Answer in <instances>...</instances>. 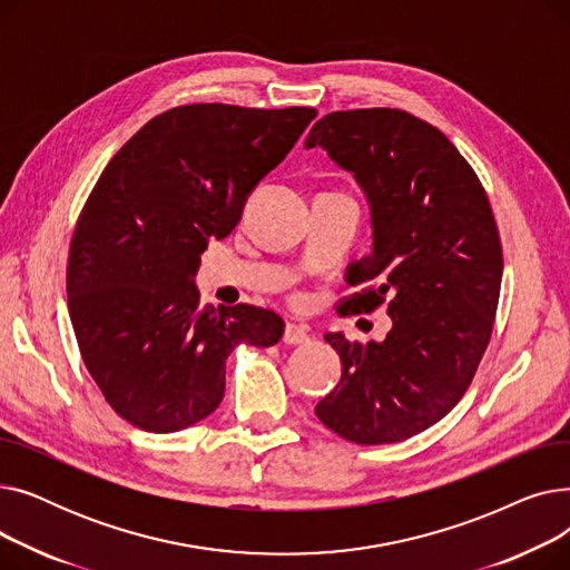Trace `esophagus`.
Wrapping results in <instances>:
<instances>
[{
  "label": "esophagus",
  "instance_id": "1",
  "mask_svg": "<svg viewBox=\"0 0 570 570\" xmlns=\"http://www.w3.org/2000/svg\"><path fill=\"white\" fill-rule=\"evenodd\" d=\"M309 342V331L305 325H295V323H286L284 327V344H305Z\"/></svg>",
  "mask_w": 570,
  "mask_h": 570
}]
</instances>
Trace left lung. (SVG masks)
<instances>
[{
  "label": "left lung",
  "mask_w": 570,
  "mask_h": 570,
  "mask_svg": "<svg viewBox=\"0 0 570 570\" xmlns=\"http://www.w3.org/2000/svg\"><path fill=\"white\" fill-rule=\"evenodd\" d=\"M305 147H323L363 189L372 252L346 267L367 284L344 303L393 318L383 342L327 333L342 379L316 404L318 421L346 441H404L439 423L490 344L503 254L481 179L436 127L397 108L321 117Z\"/></svg>",
  "instance_id": "left-lung-1"
}]
</instances>
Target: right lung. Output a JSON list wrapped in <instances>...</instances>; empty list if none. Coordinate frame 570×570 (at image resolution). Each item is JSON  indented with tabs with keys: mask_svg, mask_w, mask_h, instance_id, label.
<instances>
[{
	"mask_svg": "<svg viewBox=\"0 0 570 570\" xmlns=\"http://www.w3.org/2000/svg\"><path fill=\"white\" fill-rule=\"evenodd\" d=\"M314 117L301 106H179L101 173L71 239L69 314L87 372L131 425H196L224 400L230 351L282 340L284 321L267 309L200 307L194 275Z\"/></svg>",
	"mask_w": 570,
	"mask_h": 570,
	"instance_id": "right-lung-1",
	"label": "right lung"
}]
</instances>
